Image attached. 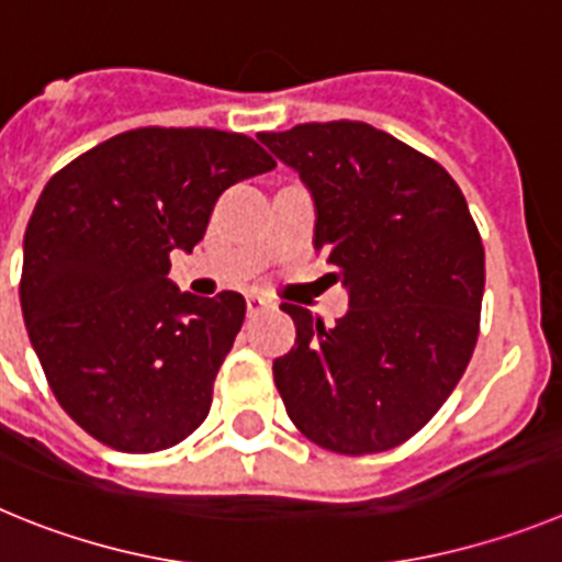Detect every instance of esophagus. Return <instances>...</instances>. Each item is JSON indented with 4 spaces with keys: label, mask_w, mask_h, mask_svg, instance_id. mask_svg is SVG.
<instances>
[{
    "label": "esophagus",
    "mask_w": 562,
    "mask_h": 562,
    "mask_svg": "<svg viewBox=\"0 0 562 562\" xmlns=\"http://www.w3.org/2000/svg\"><path fill=\"white\" fill-rule=\"evenodd\" d=\"M265 310H272L270 297L250 292V295H247V315H258V312H265Z\"/></svg>",
    "instance_id": "34e87169"
}]
</instances>
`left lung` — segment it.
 Here are the masks:
<instances>
[{
    "mask_svg": "<svg viewBox=\"0 0 562 562\" xmlns=\"http://www.w3.org/2000/svg\"><path fill=\"white\" fill-rule=\"evenodd\" d=\"M315 200V250L349 290L335 326L295 304L272 362L295 428L331 453L408 441L453 394L479 340L484 245L445 168L360 121L261 132Z\"/></svg>",
    "mask_w": 562,
    "mask_h": 562,
    "instance_id": "1",
    "label": "left lung"
}]
</instances>
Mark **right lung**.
<instances>
[{"label": "right lung", "mask_w": 562, "mask_h": 562, "mask_svg": "<svg viewBox=\"0 0 562 562\" xmlns=\"http://www.w3.org/2000/svg\"><path fill=\"white\" fill-rule=\"evenodd\" d=\"M276 168L252 137L146 126L53 173L24 231L19 297L58 405L123 453L180 445L205 422L245 297L168 281L222 193Z\"/></svg>", "instance_id": "1"}]
</instances>
